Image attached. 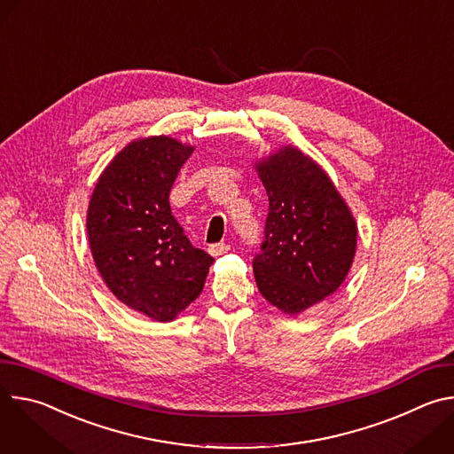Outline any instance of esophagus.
Listing matches in <instances>:
<instances>
[{
	"mask_svg": "<svg viewBox=\"0 0 454 454\" xmlns=\"http://www.w3.org/2000/svg\"><path fill=\"white\" fill-rule=\"evenodd\" d=\"M231 249V246L228 244V242H217V244H212L210 247H208V251H210V254H214V256H219V254H224V253H228Z\"/></svg>",
	"mask_w": 454,
	"mask_h": 454,
	"instance_id": "esophagus-1",
	"label": "esophagus"
}]
</instances>
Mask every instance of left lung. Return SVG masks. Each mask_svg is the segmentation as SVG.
Instances as JSON below:
<instances>
[{"mask_svg": "<svg viewBox=\"0 0 454 454\" xmlns=\"http://www.w3.org/2000/svg\"><path fill=\"white\" fill-rule=\"evenodd\" d=\"M254 167L270 200L264 242L253 261L254 282L271 305L300 314L347 278L357 224L327 172L293 145Z\"/></svg>", "mask_w": 454, "mask_h": 454, "instance_id": "left-lung-1", "label": "left lung"}]
</instances>
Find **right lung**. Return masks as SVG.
<instances>
[{"instance_id": "1", "label": "right lung", "mask_w": 454, "mask_h": 454, "mask_svg": "<svg viewBox=\"0 0 454 454\" xmlns=\"http://www.w3.org/2000/svg\"><path fill=\"white\" fill-rule=\"evenodd\" d=\"M192 153L170 137L131 142L104 168L88 207L100 277L121 303L154 321H172L196 300L214 262L190 244L168 203Z\"/></svg>"}]
</instances>
